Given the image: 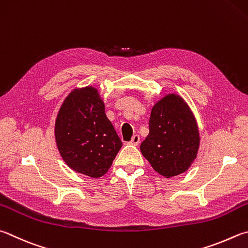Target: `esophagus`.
<instances>
[{
    "mask_svg": "<svg viewBox=\"0 0 248 248\" xmlns=\"http://www.w3.org/2000/svg\"><path fill=\"white\" fill-rule=\"evenodd\" d=\"M130 144H131V145H139V143H140V136H138V134H136V136H133L132 137V139H131V141L129 142Z\"/></svg>",
    "mask_w": 248,
    "mask_h": 248,
    "instance_id": "obj_1",
    "label": "esophagus"
}]
</instances>
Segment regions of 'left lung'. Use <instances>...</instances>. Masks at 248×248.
<instances>
[{
    "mask_svg": "<svg viewBox=\"0 0 248 248\" xmlns=\"http://www.w3.org/2000/svg\"><path fill=\"white\" fill-rule=\"evenodd\" d=\"M150 133L140 150L152 167L166 178L186 171L194 161L200 134L186 103L175 94L157 102L151 112Z\"/></svg>",
    "mask_w": 248,
    "mask_h": 248,
    "instance_id": "left-lung-1",
    "label": "left lung"
}]
</instances>
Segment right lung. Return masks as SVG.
<instances>
[{
	"instance_id": "obj_1",
	"label": "right lung",
	"mask_w": 248,
	"mask_h": 248,
	"mask_svg": "<svg viewBox=\"0 0 248 248\" xmlns=\"http://www.w3.org/2000/svg\"><path fill=\"white\" fill-rule=\"evenodd\" d=\"M56 144L71 169L92 178L108 171L123 142L105 114L97 90H74L58 112Z\"/></svg>"
}]
</instances>
